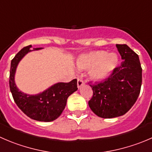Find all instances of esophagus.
Segmentation results:
<instances>
[{"label": "esophagus", "instance_id": "1", "mask_svg": "<svg viewBox=\"0 0 152 152\" xmlns=\"http://www.w3.org/2000/svg\"><path fill=\"white\" fill-rule=\"evenodd\" d=\"M84 82L83 81H82V79H77V86H78V88H81V87L82 86V85H84Z\"/></svg>", "mask_w": 152, "mask_h": 152}]
</instances>
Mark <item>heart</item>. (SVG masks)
Masks as SVG:
<instances>
[{"label":"heart","mask_w":152,"mask_h":152,"mask_svg":"<svg viewBox=\"0 0 152 152\" xmlns=\"http://www.w3.org/2000/svg\"><path fill=\"white\" fill-rule=\"evenodd\" d=\"M119 58L114 53L104 50L93 51L84 54L78 59L77 67L81 70H90L91 79L102 81L105 79L117 67Z\"/></svg>","instance_id":"obj_1"}]
</instances>
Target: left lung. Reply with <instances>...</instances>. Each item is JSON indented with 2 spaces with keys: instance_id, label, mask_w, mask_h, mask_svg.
I'll list each match as a JSON object with an SVG mask.
<instances>
[{
  "instance_id": "1",
  "label": "left lung",
  "mask_w": 152,
  "mask_h": 152,
  "mask_svg": "<svg viewBox=\"0 0 152 152\" xmlns=\"http://www.w3.org/2000/svg\"><path fill=\"white\" fill-rule=\"evenodd\" d=\"M122 57L121 64L103 82H90L92 98L90 108L102 118H113L127 113L139 96L142 85V67L139 56L126 45H116Z\"/></svg>"
}]
</instances>
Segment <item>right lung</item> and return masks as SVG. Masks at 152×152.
Wrapping results in <instances>:
<instances>
[{
    "mask_svg": "<svg viewBox=\"0 0 152 152\" xmlns=\"http://www.w3.org/2000/svg\"><path fill=\"white\" fill-rule=\"evenodd\" d=\"M31 48V45L23 48L12 60L10 72V91L18 107L29 118L42 122L53 121L64 110L69 96L77 91V79H73L67 83L58 82L35 95H29L19 91L15 82L18 64L26 53L42 49L30 50Z\"/></svg>",
    "mask_w": 152,
    "mask_h": 152,
    "instance_id": "right-lung-1",
    "label": "right lung"
}]
</instances>
